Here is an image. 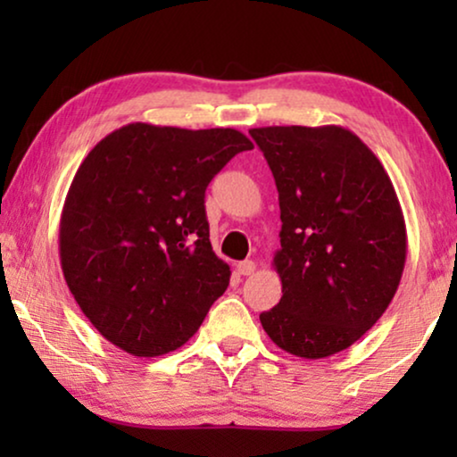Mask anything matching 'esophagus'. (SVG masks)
<instances>
[{
  "mask_svg": "<svg viewBox=\"0 0 457 457\" xmlns=\"http://www.w3.org/2000/svg\"><path fill=\"white\" fill-rule=\"evenodd\" d=\"M237 272L243 274V277H249V274L255 272V262H252V260L239 262V264H237Z\"/></svg>",
  "mask_w": 457,
  "mask_h": 457,
  "instance_id": "1",
  "label": "esophagus"
}]
</instances>
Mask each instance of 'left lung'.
<instances>
[{"mask_svg": "<svg viewBox=\"0 0 457 457\" xmlns=\"http://www.w3.org/2000/svg\"><path fill=\"white\" fill-rule=\"evenodd\" d=\"M280 205L272 266L283 297L260 322L287 353L320 360L352 347L389 308L408 235L389 174L352 130L262 127Z\"/></svg>", "mask_w": 457, "mask_h": 457, "instance_id": "8db88e82", "label": "left lung"}]
</instances>
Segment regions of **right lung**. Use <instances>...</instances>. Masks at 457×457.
<instances>
[{
	"label": "right lung",
	"mask_w": 457,
	"mask_h": 457,
	"mask_svg": "<svg viewBox=\"0 0 457 457\" xmlns=\"http://www.w3.org/2000/svg\"><path fill=\"white\" fill-rule=\"evenodd\" d=\"M247 149L253 143L235 129L130 122L79 166L60 216L62 272L83 314L122 352H174L227 291L205 189Z\"/></svg>",
	"instance_id": "obj_1"
}]
</instances>
